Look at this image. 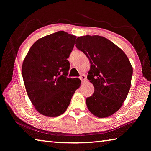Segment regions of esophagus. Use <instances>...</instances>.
Returning a JSON list of instances; mask_svg holds the SVG:
<instances>
[{"label":"esophagus","instance_id":"1","mask_svg":"<svg viewBox=\"0 0 151 151\" xmlns=\"http://www.w3.org/2000/svg\"><path fill=\"white\" fill-rule=\"evenodd\" d=\"M80 79H81V81L82 83H83L84 81H86V76H85V75H81Z\"/></svg>","mask_w":151,"mask_h":151}]
</instances>
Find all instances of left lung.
<instances>
[{"label":"left lung","mask_w":151,"mask_h":151,"mask_svg":"<svg viewBox=\"0 0 151 151\" xmlns=\"http://www.w3.org/2000/svg\"><path fill=\"white\" fill-rule=\"evenodd\" d=\"M75 44L91 65L87 78L94 92L86 99L88 110L99 118L112 115L121 108L131 88L132 67L129 58L116 45L101 36L79 37Z\"/></svg>","instance_id":"obj_1"}]
</instances>
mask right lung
Instances as JSON below:
<instances>
[{
    "instance_id": "1",
    "label": "right lung",
    "mask_w": 151,
    "mask_h": 151,
    "mask_svg": "<svg viewBox=\"0 0 151 151\" xmlns=\"http://www.w3.org/2000/svg\"><path fill=\"white\" fill-rule=\"evenodd\" d=\"M76 36L58 31L37 40L23 61L22 74L27 93L37 111L46 116L63 114L81 85L78 78H68L67 58Z\"/></svg>"
}]
</instances>
